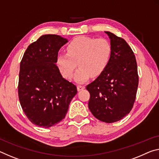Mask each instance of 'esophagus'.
<instances>
[{"mask_svg": "<svg viewBox=\"0 0 159 159\" xmlns=\"http://www.w3.org/2000/svg\"><path fill=\"white\" fill-rule=\"evenodd\" d=\"M85 86L84 85H79L77 86V89H78V90H79V91H80V90H84V89H85Z\"/></svg>", "mask_w": 159, "mask_h": 159, "instance_id": "obj_1", "label": "esophagus"}]
</instances>
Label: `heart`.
Wrapping results in <instances>:
<instances>
[{
	"label": "heart",
	"mask_w": 159,
	"mask_h": 159,
	"mask_svg": "<svg viewBox=\"0 0 159 159\" xmlns=\"http://www.w3.org/2000/svg\"><path fill=\"white\" fill-rule=\"evenodd\" d=\"M67 53H59L56 65L66 79L73 77L76 67L74 79L79 84L86 82L91 75L98 77L109 64L112 56V47L107 40L79 36L71 40L66 47Z\"/></svg>",
	"instance_id": "1"
}]
</instances>
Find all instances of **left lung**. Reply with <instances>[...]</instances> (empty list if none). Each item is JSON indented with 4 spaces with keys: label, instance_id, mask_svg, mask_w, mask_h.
Listing matches in <instances>:
<instances>
[{
    "label": "left lung",
    "instance_id": "left-lung-1",
    "mask_svg": "<svg viewBox=\"0 0 159 159\" xmlns=\"http://www.w3.org/2000/svg\"><path fill=\"white\" fill-rule=\"evenodd\" d=\"M110 39L112 56L102 74L86 86L89 108L95 117L112 123L122 120L133 107L139 76L134 52L124 39L105 32Z\"/></svg>",
    "mask_w": 159,
    "mask_h": 159
}]
</instances>
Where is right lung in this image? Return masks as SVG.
Segmentation results:
<instances>
[{
	"instance_id": "obj_1",
	"label": "right lung",
	"mask_w": 159,
	"mask_h": 159,
	"mask_svg": "<svg viewBox=\"0 0 159 159\" xmlns=\"http://www.w3.org/2000/svg\"><path fill=\"white\" fill-rule=\"evenodd\" d=\"M68 39L42 35L30 44L20 66L18 96L29 120L48 128L61 122L77 93L76 86L63 78L56 65L60 48Z\"/></svg>"
}]
</instances>
